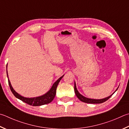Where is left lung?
<instances>
[{"mask_svg":"<svg viewBox=\"0 0 129 129\" xmlns=\"http://www.w3.org/2000/svg\"><path fill=\"white\" fill-rule=\"evenodd\" d=\"M118 87L116 89V90L114 91V92L112 93V95H111L109 96H108L107 98H105L104 99H90V98H87L86 97H85L84 96L82 95L80 93L78 92V91L77 90V87H76V82H74V91H75V93L77 96V97L78 98V99L81 100V101L83 102L84 103H90V104H100V103H104L105 102H106L108 99H109L112 96V95L113 94V93L116 92V91L117 90Z\"/></svg>","mask_w":129,"mask_h":129,"instance_id":"1","label":"left lung"}]
</instances>
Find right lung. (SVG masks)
I'll use <instances>...</instances> for the list:
<instances>
[{
    "label": "right lung",
    "instance_id": "right-lung-1",
    "mask_svg": "<svg viewBox=\"0 0 129 129\" xmlns=\"http://www.w3.org/2000/svg\"><path fill=\"white\" fill-rule=\"evenodd\" d=\"M7 74L9 87H10L12 92L13 93V94L14 95H15V96L16 98H17V99L22 100V102L27 103V104L33 105V106H40V105L48 104L52 102L55 96L56 92V88H57L58 84L63 77V76H64V75H63L62 76H61L60 78H58L57 80L53 84V85L50 88V90H49L48 92H47L45 94L38 97L26 98V97L22 96L20 95L19 93H18L17 92H16V91L14 90L13 88L12 87V86L10 81H9V78H8V72H7Z\"/></svg>",
    "mask_w": 129,
    "mask_h": 129
}]
</instances>
